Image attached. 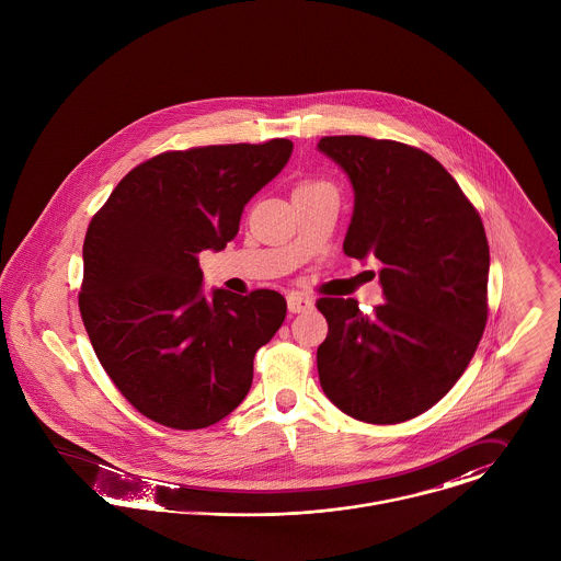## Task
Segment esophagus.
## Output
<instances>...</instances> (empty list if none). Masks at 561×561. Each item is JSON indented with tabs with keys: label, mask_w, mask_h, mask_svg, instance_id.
Instances as JSON below:
<instances>
[{
	"label": "esophagus",
	"mask_w": 561,
	"mask_h": 561,
	"mask_svg": "<svg viewBox=\"0 0 561 561\" xmlns=\"http://www.w3.org/2000/svg\"><path fill=\"white\" fill-rule=\"evenodd\" d=\"M313 308V299L306 297V295H299V293H293L288 295V310L293 313H301V311H310Z\"/></svg>",
	"instance_id": "obj_1"
}]
</instances>
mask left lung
I'll use <instances>...</instances> for the list:
<instances>
[{
    "instance_id": "8db88e82",
    "label": "left lung",
    "mask_w": 561,
    "mask_h": 561,
    "mask_svg": "<svg viewBox=\"0 0 561 561\" xmlns=\"http://www.w3.org/2000/svg\"><path fill=\"white\" fill-rule=\"evenodd\" d=\"M355 191L344 253L382 262L385 304L318 299L329 322L320 387L346 415L398 424L422 415L467 370L486 327L491 253L482 219L428 152L362 135L322 137Z\"/></svg>"
}]
</instances>
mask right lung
Masks as SVG:
<instances>
[{"mask_svg": "<svg viewBox=\"0 0 561 561\" xmlns=\"http://www.w3.org/2000/svg\"><path fill=\"white\" fill-rule=\"evenodd\" d=\"M290 154V139L163 152L130 170L90 221L81 318L105 373L152 422L197 431L245 400L286 299L204 295L197 253L237 237L245 204Z\"/></svg>", "mask_w": 561, "mask_h": 561, "instance_id": "right-lung-1", "label": "right lung"}]
</instances>
